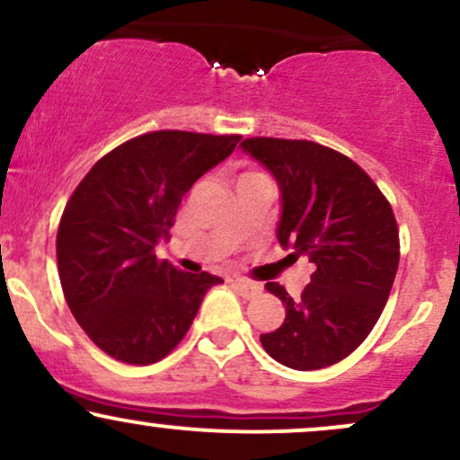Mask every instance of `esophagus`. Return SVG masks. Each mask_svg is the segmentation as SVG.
Wrapping results in <instances>:
<instances>
[{
    "mask_svg": "<svg viewBox=\"0 0 460 460\" xmlns=\"http://www.w3.org/2000/svg\"><path fill=\"white\" fill-rule=\"evenodd\" d=\"M234 285H235L237 289H240V294L244 298H252V296H257V294L261 292V285L260 283L246 281V279H235Z\"/></svg>",
    "mask_w": 460,
    "mask_h": 460,
    "instance_id": "1",
    "label": "esophagus"
}]
</instances>
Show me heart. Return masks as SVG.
<instances>
[{
    "label": "heart",
    "instance_id": "obj_1",
    "mask_svg": "<svg viewBox=\"0 0 460 460\" xmlns=\"http://www.w3.org/2000/svg\"><path fill=\"white\" fill-rule=\"evenodd\" d=\"M251 177H261L260 172H244V175H242L240 179H251Z\"/></svg>",
    "mask_w": 460,
    "mask_h": 460
}]
</instances>
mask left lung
Returning a JSON list of instances; mask_svg holds the SVG:
<instances>
[{"instance_id": "1", "label": "left lung", "mask_w": 460, "mask_h": 460, "mask_svg": "<svg viewBox=\"0 0 460 460\" xmlns=\"http://www.w3.org/2000/svg\"><path fill=\"white\" fill-rule=\"evenodd\" d=\"M240 146L279 186V244L315 263L296 300L266 283L285 320L261 346L292 369L329 367L366 340L392 292L400 261L392 205L361 166L318 142L246 138Z\"/></svg>"}]
</instances>
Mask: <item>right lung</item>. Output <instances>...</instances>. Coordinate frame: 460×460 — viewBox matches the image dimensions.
Instances as JSON below:
<instances>
[{
	"label": "right lung",
	"instance_id": "right-lung-1",
	"mask_svg": "<svg viewBox=\"0 0 460 460\" xmlns=\"http://www.w3.org/2000/svg\"><path fill=\"white\" fill-rule=\"evenodd\" d=\"M240 136L151 131L91 168L68 199L56 252L66 305L105 355L131 366L160 361L183 340L208 289L223 283L157 261L179 203Z\"/></svg>",
	"mask_w": 460,
	"mask_h": 460
}]
</instances>
